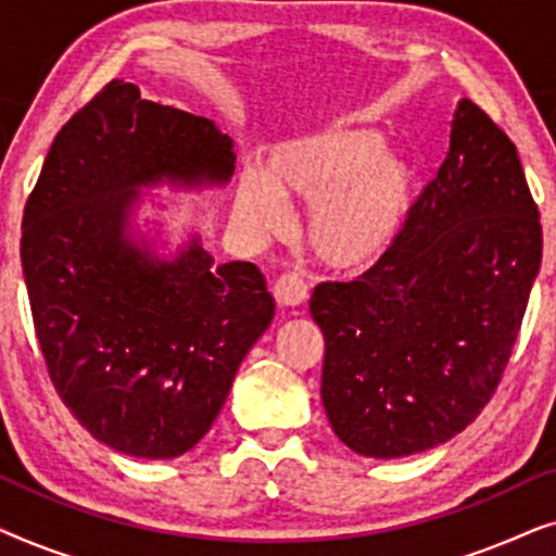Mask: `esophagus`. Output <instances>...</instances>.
<instances>
[{
    "label": "esophagus",
    "instance_id": "esophagus-1",
    "mask_svg": "<svg viewBox=\"0 0 556 556\" xmlns=\"http://www.w3.org/2000/svg\"><path fill=\"white\" fill-rule=\"evenodd\" d=\"M273 295H276L278 306H301L308 299V286L303 283L301 276L295 273H283L276 283H273Z\"/></svg>",
    "mask_w": 556,
    "mask_h": 556
}]
</instances>
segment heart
Listing matches in <instances>:
<instances>
[{"instance_id":"obj_1","label":"heart","mask_w":556,"mask_h":556,"mask_svg":"<svg viewBox=\"0 0 556 556\" xmlns=\"http://www.w3.org/2000/svg\"><path fill=\"white\" fill-rule=\"evenodd\" d=\"M417 177L375 128L333 124L270 149L240 179L235 212L255 235L283 230L286 202L311 204L306 242L331 270L375 265L405 230Z\"/></svg>"}]
</instances>
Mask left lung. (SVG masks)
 Instances as JSON below:
<instances>
[{
	"mask_svg": "<svg viewBox=\"0 0 556 556\" xmlns=\"http://www.w3.org/2000/svg\"><path fill=\"white\" fill-rule=\"evenodd\" d=\"M542 265V225L511 139L468 98L397 242L352 283H321V402L364 458L435 447L504 375Z\"/></svg>",
	"mask_w": 556,
	"mask_h": 556,
	"instance_id": "left-lung-1",
	"label": "left lung"
}]
</instances>
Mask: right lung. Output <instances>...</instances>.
<instances>
[{"instance_id":"obj_1","label":"right lung","mask_w":556,"mask_h":556,"mask_svg":"<svg viewBox=\"0 0 556 556\" xmlns=\"http://www.w3.org/2000/svg\"><path fill=\"white\" fill-rule=\"evenodd\" d=\"M215 121L111 80L52 141L22 217V273L45 364L83 428L131 458L187 453L276 314L253 263L215 265L200 235L164 253L156 187H225ZM157 238L154 239L153 235Z\"/></svg>"}]
</instances>
